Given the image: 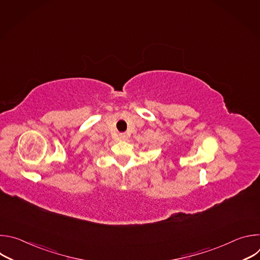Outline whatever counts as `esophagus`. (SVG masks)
<instances>
[{
	"mask_svg": "<svg viewBox=\"0 0 260 260\" xmlns=\"http://www.w3.org/2000/svg\"><path fill=\"white\" fill-rule=\"evenodd\" d=\"M127 139V136L125 134H119V140L121 141H125Z\"/></svg>",
	"mask_w": 260,
	"mask_h": 260,
	"instance_id": "1",
	"label": "esophagus"
}]
</instances>
